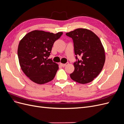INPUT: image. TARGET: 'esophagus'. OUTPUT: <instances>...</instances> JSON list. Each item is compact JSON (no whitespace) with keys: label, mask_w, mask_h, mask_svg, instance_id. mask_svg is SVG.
<instances>
[{"label":"esophagus","mask_w":124,"mask_h":124,"mask_svg":"<svg viewBox=\"0 0 124 124\" xmlns=\"http://www.w3.org/2000/svg\"><path fill=\"white\" fill-rule=\"evenodd\" d=\"M68 64V62H67L66 63H62V62H60V65H61L62 67H65V66H66V65H67Z\"/></svg>","instance_id":"obj_1"}]
</instances>
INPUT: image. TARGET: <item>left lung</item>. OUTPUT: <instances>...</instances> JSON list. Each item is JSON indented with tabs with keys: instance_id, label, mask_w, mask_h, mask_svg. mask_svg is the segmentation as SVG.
Wrapping results in <instances>:
<instances>
[{
	"instance_id": "left-lung-1",
	"label": "left lung",
	"mask_w": 124,
	"mask_h": 124,
	"mask_svg": "<svg viewBox=\"0 0 124 124\" xmlns=\"http://www.w3.org/2000/svg\"><path fill=\"white\" fill-rule=\"evenodd\" d=\"M66 35L73 39L75 55L81 57L74 63V70L70 78L80 84L89 83L103 67L106 55L103 45L94 32L86 28H78Z\"/></svg>"
}]
</instances>
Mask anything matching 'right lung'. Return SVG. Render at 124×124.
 Masks as SVG:
<instances>
[{
  "instance_id": "1",
  "label": "right lung",
  "mask_w": 124,
  "mask_h": 124,
  "mask_svg": "<svg viewBox=\"0 0 124 124\" xmlns=\"http://www.w3.org/2000/svg\"><path fill=\"white\" fill-rule=\"evenodd\" d=\"M62 33L35 30L27 33L21 40L17 49L20 65L25 74L32 82L43 84L54 78L58 65L48 57L54 42Z\"/></svg>"
}]
</instances>
